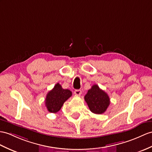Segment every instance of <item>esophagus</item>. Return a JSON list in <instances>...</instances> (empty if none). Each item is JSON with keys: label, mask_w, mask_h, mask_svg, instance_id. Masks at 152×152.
<instances>
[{"label": "esophagus", "mask_w": 152, "mask_h": 152, "mask_svg": "<svg viewBox=\"0 0 152 152\" xmlns=\"http://www.w3.org/2000/svg\"><path fill=\"white\" fill-rule=\"evenodd\" d=\"M74 94H75V95L79 96L81 95V94H82V91H81L80 90H75V91H74Z\"/></svg>", "instance_id": "34e87169"}]
</instances>
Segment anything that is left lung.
<instances>
[{"instance_id":"1","label":"left lung","mask_w":152,"mask_h":152,"mask_svg":"<svg viewBox=\"0 0 152 152\" xmlns=\"http://www.w3.org/2000/svg\"><path fill=\"white\" fill-rule=\"evenodd\" d=\"M84 100L91 112L95 114L104 113L110 103L108 94L97 84L93 85L88 91V93L84 96Z\"/></svg>"}]
</instances>
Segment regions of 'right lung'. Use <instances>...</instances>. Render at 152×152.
<instances>
[{"label":"right lung","instance_id":"1","mask_svg":"<svg viewBox=\"0 0 152 152\" xmlns=\"http://www.w3.org/2000/svg\"><path fill=\"white\" fill-rule=\"evenodd\" d=\"M72 95V91L68 89H63L61 85L57 83L52 90L48 92L45 104L48 112L50 113H57L61 110L64 102Z\"/></svg>","mask_w":152,"mask_h":152}]
</instances>
